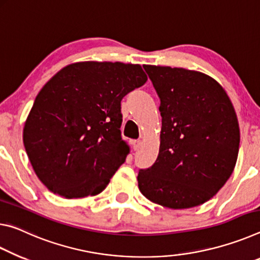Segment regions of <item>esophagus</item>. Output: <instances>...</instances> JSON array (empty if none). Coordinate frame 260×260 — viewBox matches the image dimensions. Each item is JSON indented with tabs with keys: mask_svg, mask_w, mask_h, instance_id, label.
<instances>
[{
	"mask_svg": "<svg viewBox=\"0 0 260 260\" xmlns=\"http://www.w3.org/2000/svg\"><path fill=\"white\" fill-rule=\"evenodd\" d=\"M142 140H140V139H138V140H135V142H134V147H135V150H138V148L140 147V146H142Z\"/></svg>",
	"mask_w": 260,
	"mask_h": 260,
	"instance_id": "obj_1",
	"label": "esophagus"
}]
</instances>
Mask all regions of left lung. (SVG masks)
I'll use <instances>...</instances> for the list:
<instances>
[{"label": "left lung", "instance_id": "1", "mask_svg": "<svg viewBox=\"0 0 260 260\" xmlns=\"http://www.w3.org/2000/svg\"><path fill=\"white\" fill-rule=\"evenodd\" d=\"M160 98L162 126L154 165L138 173L147 199L173 210L201 205L231 177L240 126L223 87L210 76L183 68L144 66Z\"/></svg>", "mask_w": 260, "mask_h": 260}]
</instances>
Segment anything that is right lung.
<instances>
[{
  "label": "right lung",
  "mask_w": 260,
  "mask_h": 260,
  "mask_svg": "<svg viewBox=\"0 0 260 260\" xmlns=\"http://www.w3.org/2000/svg\"><path fill=\"white\" fill-rule=\"evenodd\" d=\"M146 80L139 64L87 61L64 67L46 83L23 140L47 189L68 199L106 189L130 151L121 137V100Z\"/></svg>",
  "instance_id": "right-lung-1"
}]
</instances>
